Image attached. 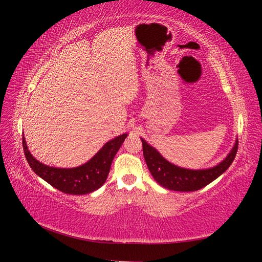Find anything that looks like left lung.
Returning <instances> with one entry per match:
<instances>
[{"instance_id":"8db88e82","label":"left lung","mask_w":262,"mask_h":262,"mask_svg":"<svg viewBox=\"0 0 262 262\" xmlns=\"http://www.w3.org/2000/svg\"><path fill=\"white\" fill-rule=\"evenodd\" d=\"M143 154L151 174L161 186L174 191H196L214 181L229 169L234 160L238 142L236 141L231 153L214 168L206 170L183 169L168 162L157 149L141 138Z\"/></svg>"}]
</instances>
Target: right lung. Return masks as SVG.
<instances>
[{"mask_svg": "<svg viewBox=\"0 0 262 262\" xmlns=\"http://www.w3.org/2000/svg\"><path fill=\"white\" fill-rule=\"evenodd\" d=\"M126 137L127 134H122L105 143L89 162L72 169L53 168L39 162L28 151L25 137H22V145L30 168L41 179L64 193L85 194L97 190L105 182L115 155Z\"/></svg>", "mask_w": 262, "mask_h": 262, "instance_id": "add662e5", "label": "right lung"}]
</instances>
